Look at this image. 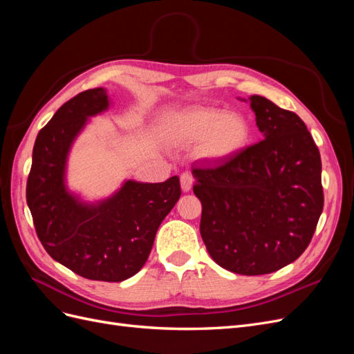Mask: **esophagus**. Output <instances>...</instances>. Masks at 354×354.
Wrapping results in <instances>:
<instances>
[{
    "label": "esophagus",
    "mask_w": 354,
    "mask_h": 354,
    "mask_svg": "<svg viewBox=\"0 0 354 354\" xmlns=\"http://www.w3.org/2000/svg\"><path fill=\"white\" fill-rule=\"evenodd\" d=\"M180 185L183 192H189L192 189V185H194V177L189 173H183L180 176Z\"/></svg>",
    "instance_id": "esophagus-1"
}]
</instances>
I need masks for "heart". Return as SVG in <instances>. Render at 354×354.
Returning <instances> with one entry per match:
<instances>
[{"label":"heart","instance_id":"1","mask_svg":"<svg viewBox=\"0 0 354 354\" xmlns=\"http://www.w3.org/2000/svg\"><path fill=\"white\" fill-rule=\"evenodd\" d=\"M252 128L241 113L216 108H196L178 113L168 125V138L177 146L201 145L211 160H229L251 140Z\"/></svg>","mask_w":354,"mask_h":354}]
</instances>
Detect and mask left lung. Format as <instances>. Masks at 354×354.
<instances>
[{
	"mask_svg": "<svg viewBox=\"0 0 354 354\" xmlns=\"http://www.w3.org/2000/svg\"><path fill=\"white\" fill-rule=\"evenodd\" d=\"M261 142L214 168H194L201 236L211 259L245 276L295 261L324 209L322 162L301 118L250 95Z\"/></svg>",
	"mask_w": 354,
	"mask_h": 354,
	"instance_id": "obj_1",
	"label": "left lung"
}]
</instances>
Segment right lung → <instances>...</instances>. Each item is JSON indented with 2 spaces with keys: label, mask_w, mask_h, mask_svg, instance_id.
Listing matches in <instances>:
<instances>
[{
  "label": "right lung",
  "mask_w": 354,
  "mask_h": 354,
  "mask_svg": "<svg viewBox=\"0 0 354 354\" xmlns=\"http://www.w3.org/2000/svg\"><path fill=\"white\" fill-rule=\"evenodd\" d=\"M108 90L75 95L38 133L26 201L38 238L53 260L91 281L121 282L145 266L160 223L181 195L177 176L164 183L124 180L112 195L84 199L68 186L75 140L111 108Z\"/></svg>",
  "instance_id": "add662e5"
}]
</instances>
